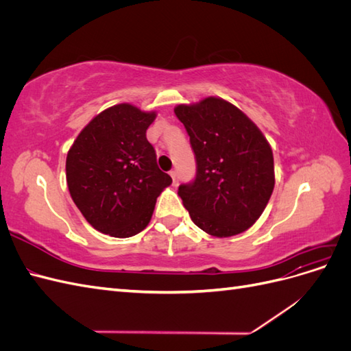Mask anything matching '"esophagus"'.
I'll list each match as a JSON object with an SVG mask.
<instances>
[{"label": "esophagus", "mask_w": 351, "mask_h": 351, "mask_svg": "<svg viewBox=\"0 0 351 351\" xmlns=\"http://www.w3.org/2000/svg\"><path fill=\"white\" fill-rule=\"evenodd\" d=\"M169 176H171V178H173V182L176 183V178H177V173L174 171V169H171V171H169Z\"/></svg>", "instance_id": "esophagus-1"}]
</instances>
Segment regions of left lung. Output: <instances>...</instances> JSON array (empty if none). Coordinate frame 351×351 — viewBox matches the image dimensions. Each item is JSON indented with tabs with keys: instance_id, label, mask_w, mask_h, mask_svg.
Wrapping results in <instances>:
<instances>
[{
	"instance_id": "8db88e82",
	"label": "left lung",
	"mask_w": 351,
	"mask_h": 351,
	"mask_svg": "<svg viewBox=\"0 0 351 351\" xmlns=\"http://www.w3.org/2000/svg\"><path fill=\"white\" fill-rule=\"evenodd\" d=\"M196 158V177L180 184L190 218L215 237H231L250 228L272 195V149L249 117L215 97L177 105Z\"/></svg>"
}]
</instances>
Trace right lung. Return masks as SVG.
I'll list each match as a JSON object with an SVG mask.
<instances>
[{
  "label": "right lung",
  "mask_w": 351,
  "mask_h": 351,
  "mask_svg": "<svg viewBox=\"0 0 351 351\" xmlns=\"http://www.w3.org/2000/svg\"><path fill=\"white\" fill-rule=\"evenodd\" d=\"M155 117L130 104L114 105L90 120L67 154L71 199L104 234L125 239L145 230L156 197L173 183L146 139Z\"/></svg>",
  "instance_id": "1"
}]
</instances>
